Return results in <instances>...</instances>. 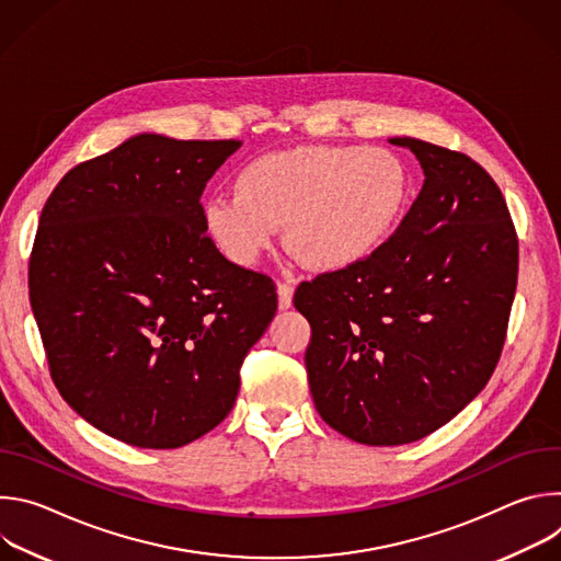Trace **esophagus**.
<instances>
[{
    "label": "esophagus",
    "instance_id": "1",
    "mask_svg": "<svg viewBox=\"0 0 561 561\" xmlns=\"http://www.w3.org/2000/svg\"><path fill=\"white\" fill-rule=\"evenodd\" d=\"M277 301H279L282 310L290 308V304H293V286L288 282H279L277 284Z\"/></svg>",
    "mask_w": 561,
    "mask_h": 561
}]
</instances>
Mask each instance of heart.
Instances as JSON below:
<instances>
[{"instance_id":"b5f03b06","label":"heart","mask_w":561,"mask_h":561,"mask_svg":"<svg viewBox=\"0 0 561 561\" xmlns=\"http://www.w3.org/2000/svg\"><path fill=\"white\" fill-rule=\"evenodd\" d=\"M409 193L404 162L386 148L297 146L255 157L237 173L234 195L208 199L202 219L239 268L255 266L286 226V244L310 268L335 273L388 242Z\"/></svg>"}]
</instances>
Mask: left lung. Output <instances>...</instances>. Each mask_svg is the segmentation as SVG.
I'll list each match as a JSON object with an SVG mask.
<instances>
[{"instance_id":"8db88e82","label":"left lung","mask_w":561,"mask_h":561,"mask_svg":"<svg viewBox=\"0 0 561 561\" xmlns=\"http://www.w3.org/2000/svg\"><path fill=\"white\" fill-rule=\"evenodd\" d=\"M424 186L388 242L295 290L306 370L322 420L368 446L417 442L489 383L517 286V232L493 178L415 137Z\"/></svg>"}]
</instances>
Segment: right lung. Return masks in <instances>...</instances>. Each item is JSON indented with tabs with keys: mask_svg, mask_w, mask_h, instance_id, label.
I'll list each match as a JSON object with an SVG mask.
<instances>
[{
	"mask_svg": "<svg viewBox=\"0 0 561 561\" xmlns=\"http://www.w3.org/2000/svg\"><path fill=\"white\" fill-rule=\"evenodd\" d=\"M239 146L141 133L68 171L42 210L28 295L50 377L124 444L213 431L275 317L273 279L228 262L202 219L206 182Z\"/></svg>",
	"mask_w": 561,
	"mask_h": 561,
	"instance_id": "1",
	"label": "right lung"
}]
</instances>
